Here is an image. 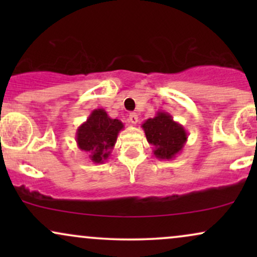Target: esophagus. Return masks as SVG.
<instances>
[{
    "label": "esophagus",
    "mask_w": 257,
    "mask_h": 257,
    "mask_svg": "<svg viewBox=\"0 0 257 257\" xmlns=\"http://www.w3.org/2000/svg\"><path fill=\"white\" fill-rule=\"evenodd\" d=\"M129 122L132 123V124H137V123L139 122V117H138V114L135 113V112H132L131 114H129Z\"/></svg>",
    "instance_id": "34e87169"
}]
</instances>
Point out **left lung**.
I'll return each instance as SVG.
<instances>
[{
    "label": "left lung",
    "mask_w": 257,
    "mask_h": 257,
    "mask_svg": "<svg viewBox=\"0 0 257 257\" xmlns=\"http://www.w3.org/2000/svg\"><path fill=\"white\" fill-rule=\"evenodd\" d=\"M149 144L153 146V155L162 161L175 158L187 141V132L184 125L175 122L172 114L158 111L153 118L141 124Z\"/></svg>",
    "instance_id": "1"
}]
</instances>
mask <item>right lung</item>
<instances>
[{"mask_svg": "<svg viewBox=\"0 0 257 257\" xmlns=\"http://www.w3.org/2000/svg\"><path fill=\"white\" fill-rule=\"evenodd\" d=\"M123 128L124 124L119 119L111 118L104 108H96L78 126L76 143L93 163L102 164L111 156L117 137Z\"/></svg>", "mask_w": 257, "mask_h": 257, "instance_id": "1", "label": "right lung"}]
</instances>
